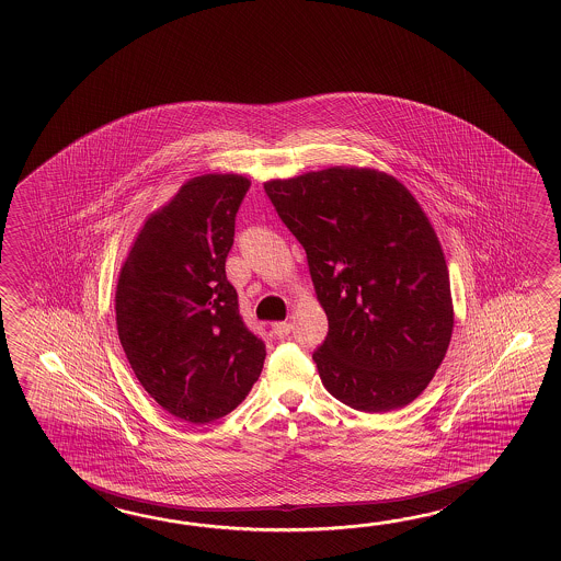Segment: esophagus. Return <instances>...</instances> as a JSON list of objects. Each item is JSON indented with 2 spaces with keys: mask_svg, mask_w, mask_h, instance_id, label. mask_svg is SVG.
<instances>
[{
  "mask_svg": "<svg viewBox=\"0 0 561 561\" xmlns=\"http://www.w3.org/2000/svg\"><path fill=\"white\" fill-rule=\"evenodd\" d=\"M273 333H275V336H278V339H285V336H288V333H290V329H293V324L290 322L286 321H278L273 322Z\"/></svg>",
  "mask_w": 561,
  "mask_h": 561,
  "instance_id": "esophagus-1",
  "label": "esophagus"
}]
</instances>
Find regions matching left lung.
Here are the masks:
<instances>
[{
	"mask_svg": "<svg viewBox=\"0 0 561 561\" xmlns=\"http://www.w3.org/2000/svg\"><path fill=\"white\" fill-rule=\"evenodd\" d=\"M264 191L307 252L329 319L312 353L324 389L365 413L415 401L454 333L449 271L415 196L385 172L346 167Z\"/></svg>",
	"mask_w": 561,
	"mask_h": 561,
	"instance_id": "1",
	"label": "left lung"
}]
</instances>
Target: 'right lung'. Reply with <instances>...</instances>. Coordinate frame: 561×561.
<instances>
[{
    "instance_id": "right-lung-1",
    "label": "right lung",
    "mask_w": 561,
    "mask_h": 561,
    "mask_svg": "<svg viewBox=\"0 0 561 561\" xmlns=\"http://www.w3.org/2000/svg\"><path fill=\"white\" fill-rule=\"evenodd\" d=\"M249 188L240 174L188 180L148 216L119 271L116 327L131 370L158 405L194 425L237 409L266 357L225 271Z\"/></svg>"
}]
</instances>
